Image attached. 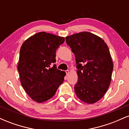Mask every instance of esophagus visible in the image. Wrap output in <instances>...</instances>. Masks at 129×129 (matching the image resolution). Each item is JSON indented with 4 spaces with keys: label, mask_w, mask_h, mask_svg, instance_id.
Listing matches in <instances>:
<instances>
[{
    "label": "esophagus",
    "mask_w": 129,
    "mask_h": 129,
    "mask_svg": "<svg viewBox=\"0 0 129 129\" xmlns=\"http://www.w3.org/2000/svg\"><path fill=\"white\" fill-rule=\"evenodd\" d=\"M66 75H69V73H70V72H69V70H66Z\"/></svg>",
    "instance_id": "34e87169"
}]
</instances>
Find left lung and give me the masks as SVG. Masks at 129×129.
<instances>
[{
  "label": "left lung",
  "mask_w": 129,
  "mask_h": 129,
  "mask_svg": "<svg viewBox=\"0 0 129 129\" xmlns=\"http://www.w3.org/2000/svg\"><path fill=\"white\" fill-rule=\"evenodd\" d=\"M66 39L76 58L77 96L84 103H96L110 84L113 64L109 47L104 40L89 32L74 34Z\"/></svg>",
  "instance_id": "obj_1"
}]
</instances>
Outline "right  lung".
Wrapping results in <instances>:
<instances>
[{"instance_id":"obj_1","label":"right lung","mask_w":129,"mask_h":129,"mask_svg":"<svg viewBox=\"0 0 129 129\" xmlns=\"http://www.w3.org/2000/svg\"><path fill=\"white\" fill-rule=\"evenodd\" d=\"M64 38L39 32L26 39L20 50L17 70L22 87L38 103L50 100L64 81L66 73L57 69L56 51Z\"/></svg>"}]
</instances>
